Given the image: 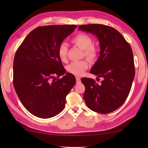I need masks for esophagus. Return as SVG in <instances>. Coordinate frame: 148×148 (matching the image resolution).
<instances>
[{"label":"esophagus","mask_w":148,"mask_h":148,"mask_svg":"<svg viewBox=\"0 0 148 148\" xmlns=\"http://www.w3.org/2000/svg\"><path fill=\"white\" fill-rule=\"evenodd\" d=\"M76 82H77V83H79L81 82V79H80V77H76Z\"/></svg>","instance_id":"esophagus-1"}]
</instances>
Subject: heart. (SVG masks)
<instances>
[{"label":"heart","mask_w":148,"mask_h":148,"mask_svg":"<svg viewBox=\"0 0 148 148\" xmlns=\"http://www.w3.org/2000/svg\"><path fill=\"white\" fill-rule=\"evenodd\" d=\"M75 45L84 50L83 55L90 62H94L98 56V50L96 47L92 45L93 39L89 35L86 34H79L74 37L71 40ZM67 46L65 43H62L58 48V55L62 62L67 60ZM88 67L86 60L71 62L66 66V70L71 74L76 76H79Z\"/></svg>","instance_id":"heart-1"}]
</instances>
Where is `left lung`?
I'll use <instances>...</instances> for the list:
<instances>
[{
	"instance_id": "1",
	"label": "left lung",
	"mask_w": 148,
	"mask_h": 148,
	"mask_svg": "<svg viewBox=\"0 0 148 148\" xmlns=\"http://www.w3.org/2000/svg\"><path fill=\"white\" fill-rule=\"evenodd\" d=\"M78 29L98 38L100 56L90 73L103 79L99 84L91 78L81 79L85 86L84 100L92 111L108 114L123 104L130 93L135 76L132 50L124 37L111 27L88 24Z\"/></svg>"
}]
</instances>
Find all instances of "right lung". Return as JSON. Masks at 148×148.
Masks as SVG:
<instances>
[{
    "label": "right lung",
    "instance_id": "obj_1",
    "mask_svg": "<svg viewBox=\"0 0 148 148\" xmlns=\"http://www.w3.org/2000/svg\"><path fill=\"white\" fill-rule=\"evenodd\" d=\"M77 25L39 27L30 32L18 48L13 62V85L22 104L31 114L49 118L64 109L65 98L76 84L66 72L58 48ZM64 73L61 79L55 78Z\"/></svg>",
    "mask_w": 148,
    "mask_h": 148
}]
</instances>
